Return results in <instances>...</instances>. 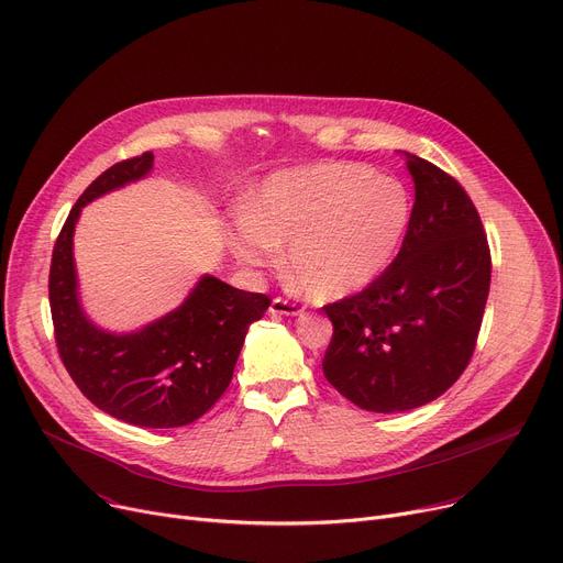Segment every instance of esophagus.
<instances>
[{
	"label": "esophagus",
	"instance_id": "esophagus-1",
	"mask_svg": "<svg viewBox=\"0 0 563 563\" xmlns=\"http://www.w3.org/2000/svg\"><path fill=\"white\" fill-rule=\"evenodd\" d=\"M271 313L273 316H300L302 307L284 300V297H275V300L271 302Z\"/></svg>",
	"mask_w": 563,
	"mask_h": 563
}]
</instances>
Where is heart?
<instances>
[{
    "mask_svg": "<svg viewBox=\"0 0 563 563\" xmlns=\"http://www.w3.org/2000/svg\"><path fill=\"white\" fill-rule=\"evenodd\" d=\"M409 190L361 163L292 168L261 186L231 227L229 245L250 268H273L286 250L292 282L318 302L375 284L398 256L411 224Z\"/></svg>",
    "mask_w": 563,
    "mask_h": 563,
    "instance_id": "obj_1",
    "label": "heart"
}]
</instances>
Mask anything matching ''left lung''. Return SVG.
<instances>
[{
  "label": "left lung",
  "mask_w": 563,
  "mask_h": 563,
  "mask_svg": "<svg viewBox=\"0 0 563 563\" xmlns=\"http://www.w3.org/2000/svg\"><path fill=\"white\" fill-rule=\"evenodd\" d=\"M405 156L416 202L398 256L366 290L324 307L334 336L322 373L377 413L422 407L461 377L490 286L488 241L468 192L434 163Z\"/></svg>",
  "instance_id": "1"
}]
</instances>
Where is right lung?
Returning a JSON list of instances; mask_svg holds the SVG:
<instances>
[{
    "instance_id": "right-lung-1",
    "label": "right lung",
    "mask_w": 563,
    "mask_h": 563,
    "mask_svg": "<svg viewBox=\"0 0 563 563\" xmlns=\"http://www.w3.org/2000/svg\"><path fill=\"white\" fill-rule=\"evenodd\" d=\"M152 163V152L120 161L84 190L52 252L49 307L60 361L86 398L129 424L165 429L195 422L220 400L250 324L271 300L205 275L181 307L139 332L111 334L84 313L73 256L79 213L97 197L143 179Z\"/></svg>"
}]
</instances>
